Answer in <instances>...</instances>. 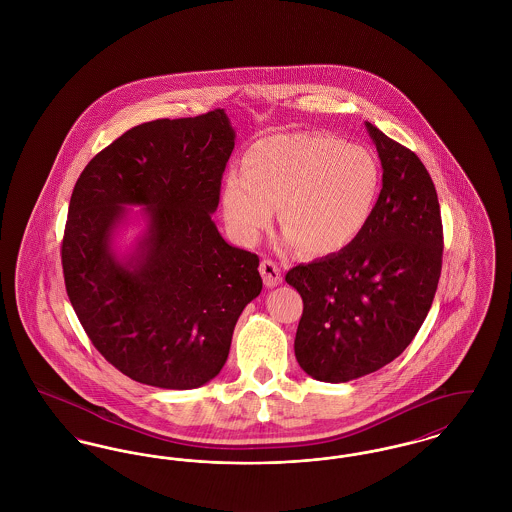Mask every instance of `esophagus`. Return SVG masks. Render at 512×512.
I'll use <instances>...</instances> for the list:
<instances>
[{
    "label": "esophagus",
    "instance_id": "obj_1",
    "mask_svg": "<svg viewBox=\"0 0 512 512\" xmlns=\"http://www.w3.org/2000/svg\"><path fill=\"white\" fill-rule=\"evenodd\" d=\"M260 273H262V277H264V285L266 287H277L281 281H283V275H281V269L279 266L275 264V262H271V260H264L262 264H260Z\"/></svg>",
    "mask_w": 512,
    "mask_h": 512
}]
</instances>
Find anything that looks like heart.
<instances>
[{
  "label": "heart",
  "instance_id": "b5f03b06",
  "mask_svg": "<svg viewBox=\"0 0 512 512\" xmlns=\"http://www.w3.org/2000/svg\"><path fill=\"white\" fill-rule=\"evenodd\" d=\"M379 185V165L364 146L310 133L275 135L246 150L243 173L225 175L219 206L239 243H258L279 206L283 250L331 256L364 231Z\"/></svg>",
  "mask_w": 512,
  "mask_h": 512
}]
</instances>
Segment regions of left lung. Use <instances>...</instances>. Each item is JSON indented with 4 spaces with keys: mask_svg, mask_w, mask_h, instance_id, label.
I'll list each match as a JSON object with an SVG mask.
<instances>
[{
    "mask_svg": "<svg viewBox=\"0 0 512 512\" xmlns=\"http://www.w3.org/2000/svg\"><path fill=\"white\" fill-rule=\"evenodd\" d=\"M366 131L383 169L368 225L345 250L285 275L304 302L296 360L325 383L393 362L426 320L441 275L443 227L430 173L368 121Z\"/></svg>",
    "mask_w": 512,
    "mask_h": 512,
    "instance_id": "left-lung-1",
    "label": "left lung"
}]
</instances>
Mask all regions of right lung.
<instances>
[{"label": "right lung", "instance_id": "right-lung-1", "mask_svg": "<svg viewBox=\"0 0 512 512\" xmlns=\"http://www.w3.org/2000/svg\"><path fill=\"white\" fill-rule=\"evenodd\" d=\"M235 138L225 109L150 121L102 150L73 190L67 295L94 347L138 383L185 391L214 379L262 291L258 256L212 219ZM131 222L141 231L121 247Z\"/></svg>", "mask_w": 512, "mask_h": 512}]
</instances>
